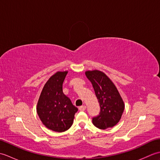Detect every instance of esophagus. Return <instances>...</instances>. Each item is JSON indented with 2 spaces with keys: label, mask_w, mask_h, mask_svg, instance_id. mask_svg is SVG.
<instances>
[{
  "label": "esophagus",
  "mask_w": 160,
  "mask_h": 160,
  "mask_svg": "<svg viewBox=\"0 0 160 160\" xmlns=\"http://www.w3.org/2000/svg\"><path fill=\"white\" fill-rule=\"evenodd\" d=\"M86 108H87V107L85 106V105H84V106H82V107H79V110L80 111H84L86 110Z\"/></svg>",
  "instance_id": "34e87169"
}]
</instances>
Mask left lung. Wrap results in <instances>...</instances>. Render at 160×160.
I'll list each match as a JSON object with an SVG mask.
<instances>
[{"label":"left lung","instance_id":"1","mask_svg":"<svg viewBox=\"0 0 160 160\" xmlns=\"http://www.w3.org/2000/svg\"><path fill=\"white\" fill-rule=\"evenodd\" d=\"M100 104V112L93 118V124L100 129L111 128L120 120L124 110V101L113 82L99 70L85 71Z\"/></svg>","mask_w":160,"mask_h":160}]
</instances>
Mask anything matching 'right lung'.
<instances>
[{
  "instance_id": "right-lung-1",
  "label": "right lung",
  "mask_w": 160,
  "mask_h": 160,
  "mask_svg": "<svg viewBox=\"0 0 160 160\" xmlns=\"http://www.w3.org/2000/svg\"><path fill=\"white\" fill-rule=\"evenodd\" d=\"M67 71H58L45 83L37 103L36 111L45 127L56 132L68 130L73 124L78 108L62 91Z\"/></svg>"
}]
</instances>
